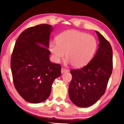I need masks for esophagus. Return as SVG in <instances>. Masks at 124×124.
Returning <instances> with one entry per match:
<instances>
[{
  "label": "esophagus",
  "instance_id": "obj_1",
  "mask_svg": "<svg viewBox=\"0 0 124 124\" xmlns=\"http://www.w3.org/2000/svg\"><path fill=\"white\" fill-rule=\"evenodd\" d=\"M69 72V70H68V69H65V68H62V69H61V73H65V72Z\"/></svg>",
  "mask_w": 124,
  "mask_h": 124
}]
</instances>
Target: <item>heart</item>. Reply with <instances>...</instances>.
<instances>
[{
	"instance_id": "b5f03b06",
	"label": "heart",
	"mask_w": 124,
	"mask_h": 124,
	"mask_svg": "<svg viewBox=\"0 0 124 124\" xmlns=\"http://www.w3.org/2000/svg\"><path fill=\"white\" fill-rule=\"evenodd\" d=\"M96 38L77 30L64 31L56 37V42H51L49 50L55 62H59L66 54L67 63L75 67L86 65L91 60L97 48Z\"/></svg>"
}]
</instances>
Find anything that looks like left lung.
Instances as JSON below:
<instances>
[{
    "instance_id": "left-lung-1",
    "label": "left lung",
    "mask_w": 124,
    "mask_h": 124,
    "mask_svg": "<svg viewBox=\"0 0 124 124\" xmlns=\"http://www.w3.org/2000/svg\"><path fill=\"white\" fill-rule=\"evenodd\" d=\"M99 48L87 65L70 70L72 79L69 96L74 104L88 107L96 103L104 94L112 70V50L109 42L98 31Z\"/></svg>"
}]
</instances>
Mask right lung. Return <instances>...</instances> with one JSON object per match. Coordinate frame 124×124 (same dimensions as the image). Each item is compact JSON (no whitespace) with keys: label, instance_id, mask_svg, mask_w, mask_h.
I'll use <instances>...</instances> for the list:
<instances>
[{"label":"right lung","instance_id":"1","mask_svg":"<svg viewBox=\"0 0 124 124\" xmlns=\"http://www.w3.org/2000/svg\"><path fill=\"white\" fill-rule=\"evenodd\" d=\"M54 28L39 24L26 29L16 42L11 70L15 87L30 103H39L50 95L54 80L61 76V66L49 60V37Z\"/></svg>","mask_w":124,"mask_h":124}]
</instances>
